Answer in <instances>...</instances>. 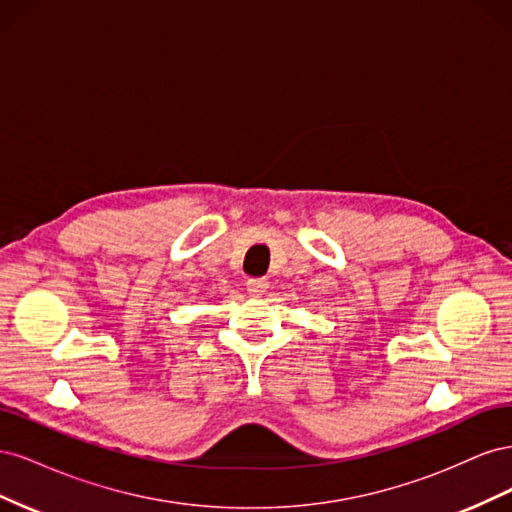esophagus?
Instances as JSON below:
<instances>
[{"mask_svg":"<svg viewBox=\"0 0 512 512\" xmlns=\"http://www.w3.org/2000/svg\"><path fill=\"white\" fill-rule=\"evenodd\" d=\"M245 286H247V292H252V294H262V292H267V288H269V282H267V277H252V280H247L245 282Z\"/></svg>","mask_w":512,"mask_h":512,"instance_id":"obj_1","label":"esophagus"}]
</instances>
